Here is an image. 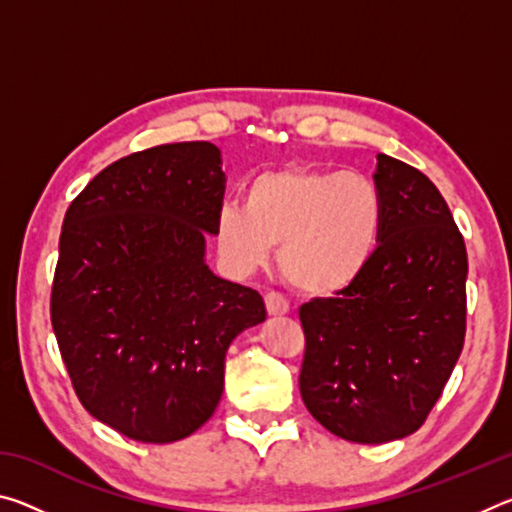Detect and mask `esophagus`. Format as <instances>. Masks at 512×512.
Masks as SVG:
<instances>
[{
  "label": "esophagus",
  "instance_id": "1",
  "mask_svg": "<svg viewBox=\"0 0 512 512\" xmlns=\"http://www.w3.org/2000/svg\"><path fill=\"white\" fill-rule=\"evenodd\" d=\"M264 302H266L268 316H284V314H289V302L284 300L280 293H275V291L266 293Z\"/></svg>",
  "mask_w": 512,
  "mask_h": 512
}]
</instances>
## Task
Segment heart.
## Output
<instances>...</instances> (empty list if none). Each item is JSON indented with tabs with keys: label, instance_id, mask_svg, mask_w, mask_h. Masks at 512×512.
<instances>
[{
	"label": "heart",
	"instance_id": "1",
	"mask_svg": "<svg viewBox=\"0 0 512 512\" xmlns=\"http://www.w3.org/2000/svg\"><path fill=\"white\" fill-rule=\"evenodd\" d=\"M384 216V196L363 173L282 167L250 178L244 205L219 207L214 239L239 271L264 266L280 246L282 275L300 293L327 298L368 271Z\"/></svg>",
	"mask_w": 512,
	"mask_h": 512
}]
</instances>
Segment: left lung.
Wrapping results in <instances>:
<instances>
[{
	"label": "left lung",
	"instance_id": "left-lung-1",
	"mask_svg": "<svg viewBox=\"0 0 512 512\" xmlns=\"http://www.w3.org/2000/svg\"><path fill=\"white\" fill-rule=\"evenodd\" d=\"M381 244L339 298L300 307V395L334 436L381 445L411 436L452 377L465 341L467 253L436 185L391 155L372 173Z\"/></svg>",
	"mask_w": 512,
	"mask_h": 512
}]
</instances>
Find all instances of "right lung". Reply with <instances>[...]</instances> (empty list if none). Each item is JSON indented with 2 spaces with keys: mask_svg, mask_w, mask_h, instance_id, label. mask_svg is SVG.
I'll return each instance as SVG.
<instances>
[{
  "mask_svg": "<svg viewBox=\"0 0 512 512\" xmlns=\"http://www.w3.org/2000/svg\"><path fill=\"white\" fill-rule=\"evenodd\" d=\"M225 173L210 142L153 146L94 176L63 221L51 287L60 357L92 418L176 443L212 418L225 352L266 320L205 262Z\"/></svg>",
  "mask_w": 512,
  "mask_h": 512,
  "instance_id": "right-lung-1",
  "label": "right lung"
}]
</instances>
